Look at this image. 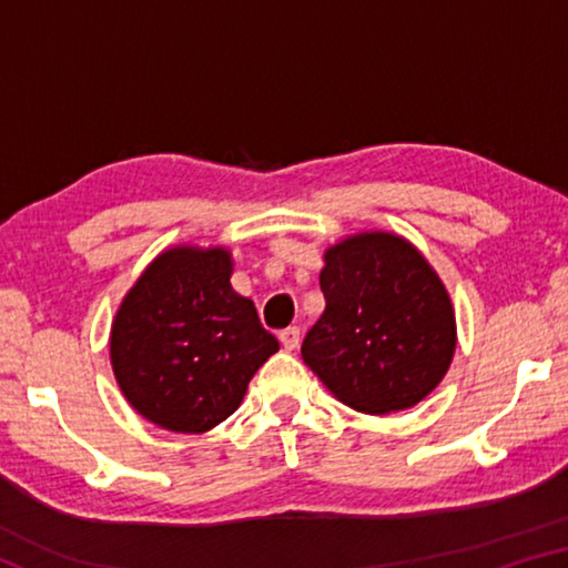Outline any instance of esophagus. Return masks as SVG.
<instances>
[{
	"label": "esophagus",
	"instance_id": "34e87169",
	"mask_svg": "<svg viewBox=\"0 0 568 568\" xmlns=\"http://www.w3.org/2000/svg\"><path fill=\"white\" fill-rule=\"evenodd\" d=\"M281 343L285 351H295L297 345H301V328H297V325H291V328L281 331Z\"/></svg>",
	"mask_w": 568,
	"mask_h": 568
}]
</instances>
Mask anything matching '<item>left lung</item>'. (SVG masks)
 <instances>
[{"label": "left lung", "mask_w": 568, "mask_h": 568, "mask_svg": "<svg viewBox=\"0 0 568 568\" xmlns=\"http://www.w3.org/2000/svg\"><path fill=\"white\" fill-rule=\"evenodd\" d=\"M325 311L303 361L363 413L416 406L446 376L456 318L444 283L403 237L361 233L325 253Z\"/></svg>", "instance_id": "left-lung-1"}]
</instances>
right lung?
<instances>
[{"label": "right lung", "instance_id": "1", "mask_svg": "<svg viewBox=\"0 0 568 568\" xmlns=\"http://www.w3.org/2000/svg\"><path fill=\"white\" fill-rule=\"evenodd\" d=\"M223 247H175L152 263L112 323V368L148 420L203 434L235 413L255 371L281 348L253 301L230 285Z\"/></svg>", "mask_w": 568, "mask_h": 568}]
</instances>
